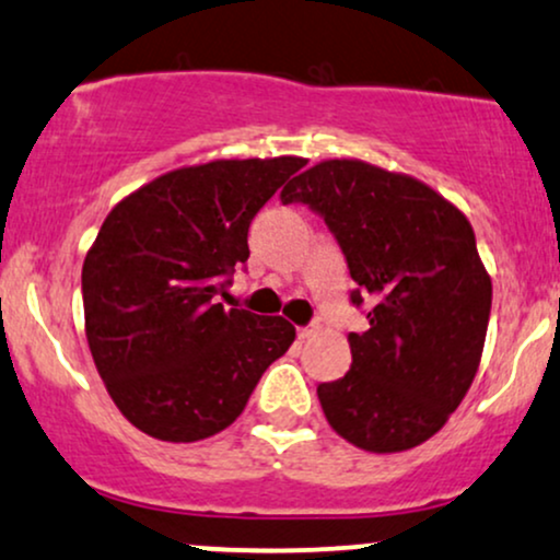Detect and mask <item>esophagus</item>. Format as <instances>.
I'll return each mask as SVG.
<instances>
[{
    "instance_id": "1",
    "label": "esophagus",
    "mask_w": 560,
    "mask_h": 560,
    "mask_svg": "<svg viewBox=\"0 0 560 560\" xmlns=\"http://www.w3.org/2000/svg\"><path fill=\"white\" fill-rule=\"evenodd\" d=\"M317 330H319V325H317V322H308V325L299 327V332H295V335H299V340H308V338H312V335L317 332Z\"/></svg>"
}]
</instances>
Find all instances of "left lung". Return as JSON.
<instances>
[{
	"mask_svg": "<svg viewBox=\"0 0 560 560\" xmlns=\"http://www.w3.org/2000/svg\"><path fill=\"white\" fill-rule=\"evenodd\" d=\"M282 203H306L338 241L366 304L351 370L317 396L340 438L372 453L409 451L458 409L488 335L492 282L469 220L409 175L327 160L293 177Z\"/></svg>",
	"mask_w": 560,
	"mask_h": 560,
	"instance_id": "left-lung-1",
	"label": "left lung"
}]
</instances>
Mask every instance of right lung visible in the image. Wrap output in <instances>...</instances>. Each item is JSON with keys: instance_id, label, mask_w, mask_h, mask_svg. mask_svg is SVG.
<instances>
[{"instance_id": "add662e5", "label": "right lung", "mask_w": 560, "mask_h": 560, "mask_svg": "<svg viewBox=\"0 0 560 560\" xmlns=\"http://www.w3.org/2000/svg\"><path fill=\"white\" fill-rule=\"evenodd\" d=\"M304 164L278 156L183 167L104 220L83 261L85 338L115 406L147 435H217L291 348V322L222 299L248 259L256 212Z\"/></svg>"}]
</instances>
